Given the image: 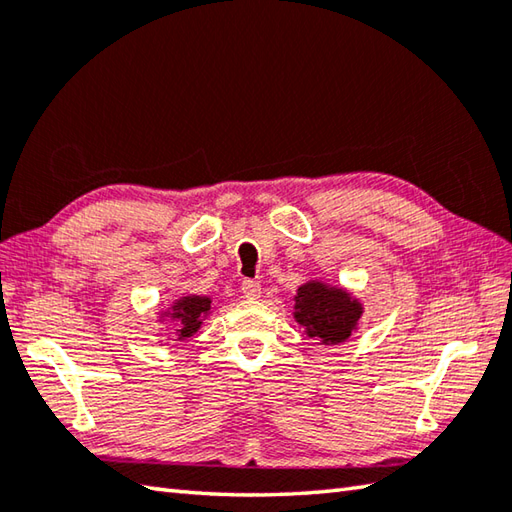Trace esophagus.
Segmentation results:
<instances>
[{"label": "esophagus", "instance_id": "esophagus-1", "mask_svg": "<svg viewBox=\"0 0 512 512\" xmlns=\"http://www.w3.org/2000/svg\"><path fill=\"white\" fill-rule=\"evenodd\" d=\"M242 293H244L246 299H257L259 295H262V284L253 282V279H244V282H242Z\"/></svg>", "mask_w": 512, "mask_h": 512}]
</instances>
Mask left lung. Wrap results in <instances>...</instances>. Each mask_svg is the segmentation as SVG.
Here are the masks:
<instances>
[{"instance_id": "obj_1", "label": "left lung", "mask_w": 512, "mask_h": 512, "mask_svg": "<svg viewBox=\"0 0 512 512\" xmlns=\"http://www.w3.org/2000/svg\"><path fill=\"white\" fill-rule=\"evenodd\" d=\"M364 304L342 286H330L324 279H308L297 288L295 322L319 344H342L357 330Z\"/></svg>"}]
</instances>
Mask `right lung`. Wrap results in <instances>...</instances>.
<instances>
[{
  "label": "right lung",
  "mask_w": 512,
  "mask_h": 512,
  "mask_svg": "<svg viewBox=\"0 0 512 512\" xmlns=\"http://www.w3.org/2000/svg\"><path fill=\"white\" fill-rule=\"evenodd\" d=\"M210 315V297L204 295H186V297H179L173 302L168 310H162L159 313V322H164V319H170V322H175V335L179 342H184V339L193 337L199 328H202L204 319Z\"/></svg>",
  "instance_id": "1"
}]
</instances>
